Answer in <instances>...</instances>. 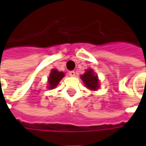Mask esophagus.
<instances>
[{
    "label": "esophagus",
    "instance_id": "esophagus-1",
    "mask_svg": "<svg viewBox=\"0 0 146 146\" xmlns=\"http://www.w3.org/2000/svg\"><path fill=\"white\" fill-rule=\"evenodd\" d=\"M69 74H70V76H76V72L75 71H70Z\"/></svg>",
    "mask_w": 146,
    "mask_h": 146
}]
</instances>
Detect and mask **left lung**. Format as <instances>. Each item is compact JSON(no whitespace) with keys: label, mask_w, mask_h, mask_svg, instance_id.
Masks as SVG:
<instances>
[{"label":"left lung","mask_w":146,"mask_h":146,"mask_svg":"<svg viewBox=\"0 0 146 146\" xmlns=\"http://www.w3.org/2000/svg\"><path fill=\"white\" fill-rule=\"evenodd\" d=\"M80 78L82 79L83 82L88 88L92 91H95L99 87V81H98V76L94 73L93 70H86L84 74L80 76Z\"/></svg>","instance_id":"8db88e82"}]
</instances>
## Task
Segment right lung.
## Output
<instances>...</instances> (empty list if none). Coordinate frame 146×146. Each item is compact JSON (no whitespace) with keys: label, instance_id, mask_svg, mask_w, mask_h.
<instances>
[{"label":"right lung","instance_id":"obj_1","mask_svg":"<svg viewBox=\"0 0 146 146\" xmlns=\"http://www.w3.org/2000/svg\"><path fill=\"white\" fill-rule=\"evenodd\" d=\"M65 76V73L59 72L57 70H52L48 77V88L50 89H54L58 84L61 80Z\"/></svg>","mask_w":146,"mask_h":146}]
</instances>
